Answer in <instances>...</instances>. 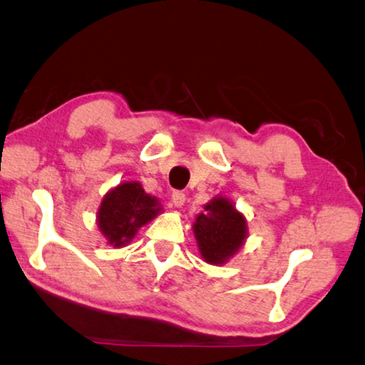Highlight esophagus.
<instances>
[{"label":"esophagus","mask_w":365,"mask_h":365,"mask_svg":"<svg viewBox=\"0 0 365 365\" xmlns=\"http://www.w3.org/2000/svg\"><path fill=\"white\" fill-rule=\"evenodd\" d=\"M171 202L175 207L181 208L184 203H186V195H184V192H181V190H175V192L171 194Z\"/></svg>","instance_id":"obj_1"}]
</instances>
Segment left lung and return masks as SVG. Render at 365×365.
<instances>
[{"label":"left lung","mask_w":365,"mask_h":365,"mask_svg":"<svg viewBox=\"0 0 365 365\" xmlns=\"http://www.w3.org/2000/svg\"><path fill=\"white\" fill-rule=\"evenodd\" d=\"M197 216L194 234L202 258L210 264H222L239 252L247 239V221L225 197L207 203Z\"/></svg>","instance_id":"left-lung-1"}]
</instances>
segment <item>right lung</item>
I'll use <instances>...</instances> for the list:
<instances>
[{
	"label": "right lung",
	"mask_w": 365,
	"mask_h": 365,
	"mask_svg": "<svg viewBox=\"0 0 365 365\" xmlns=\"http://www.w3.org/2000/svg\"><path fill=\"white\" fill-rule=\"evenodd\" d=\"M162 212L155 197L144 192L136 181L123 182L107 192L98 212V226L115 248L126 245L138 229Z\"/></svg>",
	"instance_id": "1"
}]
</instances>
